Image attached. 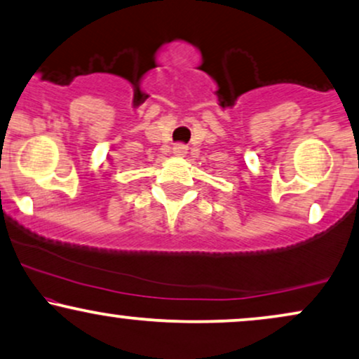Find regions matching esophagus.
Returning a JSON list of instances; mask_svg holds the SVG:
<instances>
[{
	"label": "esophagus",
	"instance_id": "obj_1",
	"mask_svg": "<svg viewBox=\"0 0 359 359\" xmlns=\"http://www.w3.org/2000/svg\"><path fill=\"white\" fill-rule=\"evenodd\" d=\"M174 154L175 155H185L187 154V147H185L184 144H177V145H174Z\"/></svg>",
	"mask_w": 359,
	"mask_h": 359
}]
</instances>
